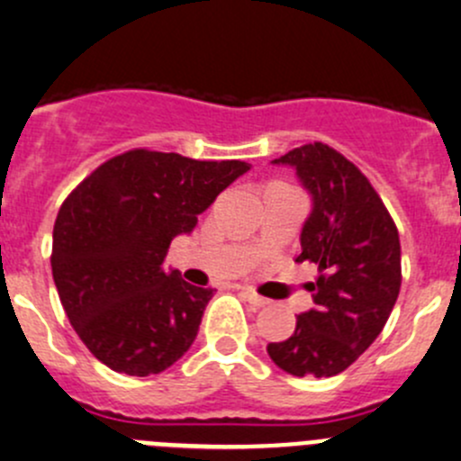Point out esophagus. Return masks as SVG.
Wrapping results in <instances>:
<instances>
[{
    "instance_id": "1",
    "label": "esophagus",
    "mask_w": 461,
    "mask_h": 461,
    "mask_svg": "<svg viewBox=\"0 0 461 461\" xmlns=\"http://www.w3.org/2000/svg\"><path fill=\"white\" fill-rule=\"evenodd\" d=\"M240 290H243L245 299H248V302L252 303L254 308H263V306H267V303H270V299L261 297V294H257V293H254L252 288H240Z\"/></svg>"
}]
</instances>
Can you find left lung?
<instances>
[{
    "mask_svg": "<svg viewBox=\"0 0 461 461\" xmlns=\"http://www.w3.org/2000/svg\"><path fill=\"white\" fill-rule=\"evenodd\" d=\"M290 167L311 195L297 261L317 266L308 284L315 306L294 333L267 344L272 363L293 376L329 378L372 347L401 290V240L394 221L358 167L326 144L272 159Z\"/></svg>",
    "mask_w": 461,
    "mask_h": 461,
    "instance_id": "1",
    "label": "left lung"
}]
</instances>
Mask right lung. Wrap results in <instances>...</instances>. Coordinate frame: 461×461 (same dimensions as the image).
<instances>
[{
	"mask_svg": "<svg viewBox=\"0 0 461 461\" xmlns=\"http://www.w3.org/2000/svg\"><path fill=\"white\" fill-rule=\"evenodd\" d=\"M248 171L239 159L198 162L137 149L107 159L71 191L53 225L51 272L94 358L119 374L150 376L189 351L213 290L164 272V257Z\"/></svg>",
	"mask_w": 461,
	"mask_h": 461,
	"instance_id": "obj_1",
	"label": "right lung"
}]
</instances>
